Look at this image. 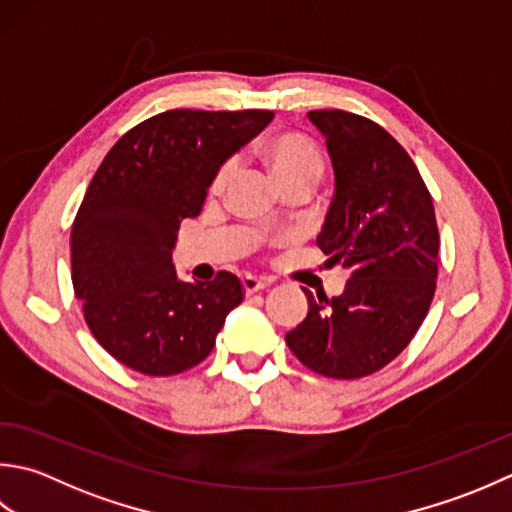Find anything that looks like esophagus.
<instances>
[{
	"label": "esophagus",
	"instance_id": "1",
	"mask_svg": "<svg viewBox=\"0 0 512 512\" xmlns=\"http://www.w3.org/2000/svg\"><path fill=\"white\" fill-rule=\"evenodd\" d=\"M267 285H269V278H258V276H252V274H245L243 276V289H245L247 296L256 294V291L265 289Z\"/></svg>",
	"mask_w": 512,
	"mask_h": 512
}]
</instances>
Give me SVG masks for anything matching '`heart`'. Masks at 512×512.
<instances>
[{"label": "heart", "mask_w": 512, "mask_h": 512, "mask_svg": "<svg viewBox=\"0 0 512 512\" xmlns=\"http://www.w3.org/2000/svg\"><path fill=\"white\" fill-rule=\"evenodd\" d=\"M260 150H263L265 161L269 163V168L274 170L280 185L296 179L318 181L322 172H325V159H322L318 145L300 132L280 130L269 134L263 145H260ZM236 165L238 161L234 156H227V159L218 163V168L212 176V187H223L232 179Z\"/></svg>", "instance_id": "b5f03b06"}]
</instances>
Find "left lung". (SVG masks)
I'll list each match as a JSON object with an SVG mask.
<instances>
[{
	"instance_id": "1",
	"label": "left lung",
	"mask_w": 512,
	"mask_h": 512,
	"mask_svg": "<svg viewBox=\"0 0 512 512\" xmlns=\"http://www.w3.org/2000/svg\"><path fill=\"white\" fill-rule=\"evenodd\" d=\"M325 134L336 194L318 247L351 269L340 296L309 300V314L285 340L318 375L358 380L409 347L435 296L433 198L402 145L375 121L344 110H311Z\"/></svg>"
}]
</instances>
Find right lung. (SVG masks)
Masks as SVG:
<instances>
[{"label":"right lung","mask_w":512,"mask_h":512,"mask_svg":"<svg viewBox=\"0 0 512 512\" xmlns=\"http://www.w3.org/2000/svg\"><path fill=\"white\" fill-rule=\"evenodd\" d=\"M274 119L271 110H168L112 145L72 223V285L83 320L114 360L168 378L210 356L225 316L245 298L218 271L183 283L176 229L203 210L214 170Z\"/></svg>","instance_id":"add662e5"}]
</instances>
